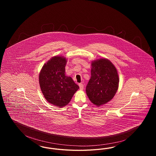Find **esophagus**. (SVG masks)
Wrapping results in <instances>:
<instances>
[{
	"label": "esophagus",
	"instance_id": "1",
	"mask_svg": "<svg viewBox=\"0 0 156 156\" xmlns=\"http://www.w3.org/2000/svg\"><path fill=\"white\" fill-rule=\"evenodd\" d=\"M79 87H80V89H81V90H82V89H83V85L82 84V83H79Z\"/></svg>",
	"mask_w": 156,
	"mask_h": 156
}]
</instances>
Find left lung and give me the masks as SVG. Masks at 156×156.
I'll use <instances>...</instances> for the list:
<instances>
[{"label": "left lung", "instance_id": "obj_1", "mask_svg": "<svg viewBox=\"0 0 156 156\" xmlns=\"http://www.w3.org/2000/svg\"><path fill=\"white\" fill-rule=\"evenodd\" d=\"M91 77L86 87L89 100L98 106L106 104L115 96L119 86L117 70L105 58L92 62Z\"/></svg>", "mask_w": 156, "mask_h": 156}]
</instances>
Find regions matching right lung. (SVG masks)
Listing matches in <instances>:
<instances>
[{"instance_id":"add662e5","label":"right lung","mask_w":156,"mask_h":156,"mask_svg":"<svg viewBox=\"0 0 156 156\" xmlns=\"http://www.w3.org/2000/svg\"><path fill=\"white\" fill-rule=\"evenodd\" d=\"M66 59L55 56L45 63L39 75V83L45 99L62 107L68 104L79 86L65 75Z\"/></svg>"}]
</instances>
